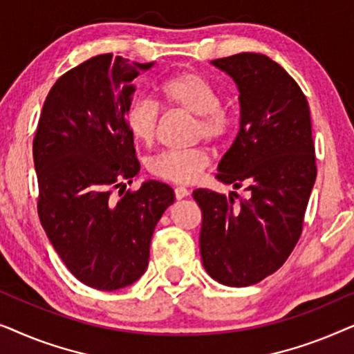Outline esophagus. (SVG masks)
Masks as SVG:
<instances>
[{"label": "esophagus", "mask_w": 354, "mask_h": 354, "mask_svg": "<svg viewBox=\"0 0 354 354\" xmlns=\"http://www.w3.org/2000/svg\"><path fill=\"white\" fill-rule=\"evenodd\" d=\"M174 193H176L177 200H183V198H187L188 195H190V192H188L185 187H177L176 190H174Z\"/></svg>", "instance_id": "1"}]
</instances>
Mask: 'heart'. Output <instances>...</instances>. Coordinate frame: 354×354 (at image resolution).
Masks as SVG:
<instances>
[{
    "instance_id": "b5f03b06",
    "label": "heart",
    "mask_w": 354,
    "mask_h": 354,
    "mask_svg": "<svg viewBox=\"0 0 354 354\" xmlns=\"http://www.w3.org/2000/svg\"><path fill=\"white\" fill-rule=\"evenodd\" d=\"M162 98L174 109L196 115L195 137L207 142H222L229 135L234 119L221 106V96L205 77L183 71L167 79L161 86ZM159 104L148 96H138L125 113L130 133L143 143H151L158 132ZM209 164L205 148L164 151L149 159L148 169L153 176L174 183H193Z\"/></svg>"
}]
</instances>
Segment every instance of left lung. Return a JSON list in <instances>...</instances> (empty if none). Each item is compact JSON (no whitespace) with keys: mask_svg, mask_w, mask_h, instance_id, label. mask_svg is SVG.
<instances>
[{"mask_svg":"<svg viewBox=\"0 0 354 354\" xmlns=\"http://www.w3.org/2000/svg\"><path fill=\"white\" fill-rule=\"evenodd\" d=\"M239 88L240 130L217 166V180L240 188L193 192L201 207L200 251L212 279L248 287L274 274L301 235L316 182L306 96L277 62L258 53L211 61Z\"/></svg>","mask_w":354,"mask_h":354,"instance_id":"8db88e82","label":"left lung"}]
</instances>
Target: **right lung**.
Here are the masks:
<instances>
[{"label": "right lung", "instance_id": "right-lung-1", "mask_svg": "<svg viewBox=\"0 0 354 354\" xmlns=\"http://www.w3.org/2000/svg\"><path fill=\"white\" fill-rule=\"evenodd\" d=\"M153 66L109 53L82 62L53 85L33 138L43 229L66 268L96 290L142 277L154 227L176 201L156 180L113 196L140 172L125 113L132 82Z\"/></svg>", "mask_w": 354, "mask_h": 354}]
</instances>
